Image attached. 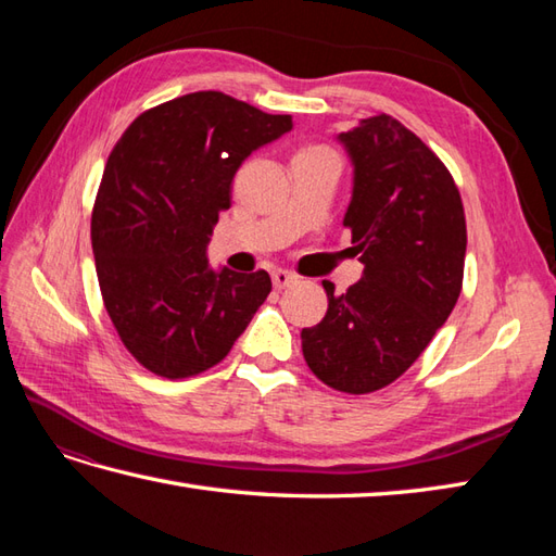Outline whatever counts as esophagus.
I'll use <instances>...</instances> for the list:
<instances>
[{"label": "esophagus", "mask_w": 556, "mask_h": 556, "mask_svg": "<svg viewBox=\"0 0 556 556\" xmlns=\"http://www.w3.org/2000/svg\"><path fill=\"white\" fill-rule=\"evenodd\" d=\"M296 279L299 277L291 275V271H287V269H275V271H271V285H275V289H287Z\"/></svg>", "instance_id": "esophagus-1"}]
</instances>
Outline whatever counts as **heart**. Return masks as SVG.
I'll list each match as a JSON object with an SVG mask.
<instances>
[{
    "instance_id": "1",
    "label": "heart",
    "mask_w": 556,
    "mask_h": 556,
    "mask_svg": "<svg viewBox=\"0 0 556 556\" xmlns=\"http://www.w3.org/2000/svg\"><path fill=\"white\" fill-rule=\"evenodd\" d=\"M317 152H332V150H327L323 146H311V148H303L299 155H317Z\"/></svg>"
}]
</instances>
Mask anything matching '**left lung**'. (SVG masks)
Returning <instances> with one entry per match:
<instances>
[{
    "label": "left lung",
    "instance_id": "obj_1",
    "mask_svg": "<svg viewBox=\"0 0 556 556\" xmlns=\"http://www.w3.org/2000/svg\"><path fill=\"white\" fill-rule=\"evenodd\" d=\"M353 164L344 215L363 277L327 291V315L301 332L317 380L346 394L392 384L418 361L464 285L466 217L442 160L389 114L339 134Z\"/></svg>",
    "mask_w": 556,
    "mask_h": 556
}]
</instances>
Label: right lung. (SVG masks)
Returning a JSON list of instances; mask_svg holds the SVG:
<instances>
[{
	"label": "right lung",
	"instance_id": "add662e5",
	"mask_svg": "<svg viewBox=\"0 0 556 556\" xmlns=\"http://www.w3.org/2000/svg\"><path fill=\"white\" fill-rule=\"evenodd\" d=\"M217 90L143 112L114 146L90 236L104 308L131 356L181 380L217 365L271 291L265 269H212L207 243L243 160L291 131Z\"/></svg>",
	"mask_w": 556,
	"mask_h": 556
}]
</instances>
